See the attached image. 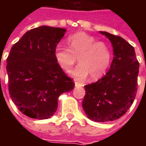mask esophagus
Instances as JSON below:
<instances>
[{
  "label": "esophagus",
  "instance_id": "34e87169",
  "mask_svg": "<svg viewBox=\"0 0 146 146\" xmlns=\"http://www.w3.org/2000/svg\"><path fill=\"white\" fill-rule=\"evenodd\" d=\"M74 84H75V87H78V86H80V84L79 83L76 82V81H75V83H74Z\"/></svg>",
  "mask_w": 146,
  "mask_h": 146
}]
</instances>
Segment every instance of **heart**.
Masks as SVG:
<instances>
[{"instance_id": "b5f03b06", "label": "heart", "mask_w": 146, "mask_h": 146, "mask_svg": "<svg viewBox=\"0 0 146 146\" xmlns=\"http://www.w3.org/2000/svg\"><path fill=\"white\" fill-rule=\"evenodd\" d=\"M68 48L58 45L54 50V59L58 66L68 71L76 62L80 63L69 72L70 75L80 80L90 75L92 80L101 78L107 72L111 62L110 46L103 41H96L94 36L84 32H78L66 39Z\"/></svg>"}]
</instances>
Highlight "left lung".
<instances>
[{
  "mask_svg": "<svg viewBox=\"0 0 146 146\" xmlns=\"http://www.w3.org/2000/svg\"><path fill=\"white\" fill-rule=\"evenodd\" d=\"M99 33L111 42L113 58L102 78L84 86L82 106L91 120L103 123L117 119L131 106L137 93L139 63L135 48L124 39L105 31Z\"/></svg>",
  "mask_w": 146,
  "mask_h": 146,
  "instance_id": "obj_1",
  "label": "left lung"
}]
</instances>
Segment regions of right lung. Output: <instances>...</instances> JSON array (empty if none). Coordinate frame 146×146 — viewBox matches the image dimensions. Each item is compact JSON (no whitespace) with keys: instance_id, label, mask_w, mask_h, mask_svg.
<instances>
[{"instance_id":"add662e5","label":"right lung","mask_w":146,"mask_h":146,"mask_svg":"<svg viewBox=\"0 0 146 146\" xmlns=\"http://www.w3.org/2000/svg\"><path fill=\"white\" fill-rule=\"evenodd\" d=\"M66 30L41 26L27 31L7 58L8 90L21 113L44 119L56 112L58 97L74 88L73 80L58 66L54 50Z\"/></svg>"}]
</instances>
